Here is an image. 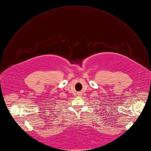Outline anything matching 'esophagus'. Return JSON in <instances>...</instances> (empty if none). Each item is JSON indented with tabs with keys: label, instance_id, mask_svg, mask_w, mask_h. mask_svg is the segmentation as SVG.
Here are the masks:
<instances>
[{
	"label": "esophagus",
	"instance_id": "obj_1",
	"mask_svg": "<svg viewBox=\"0 0 151 151\" xmlns=\"http://www.w3.org/2000/svg\"><path fill=\"white\" fill-rule=\"evenodd\" d=\"M78 95H79V96H81V94H80H80H78Z\"/></svg>",
	"mask_w": 151,
	"mask_h": 151
}]
</instances>
